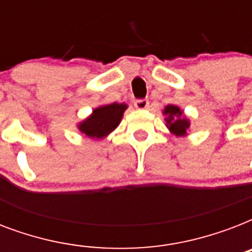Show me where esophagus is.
I'll return each instance as SVG.
<instances>
[{
  "label": "esophagus",
  "instance_id": "1",
  "mask_svg": "<svg viewBox=\"0 0 252 252\" xmlns=\"http://www.w3.org/2000/svg\"><path fill=\"white\" fill-rule=\"evenodd\" d=\"M134 107L137 110H146L149 107V100L148 99H138V100L134 102Z\"/></svg>",
  "mask_w": 252,
  "mask_h": 252
}]
</instances>
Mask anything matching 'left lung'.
I'll return each instance as SVG.
<instances>
[{
    "mask_svg": "<svg viewBox=\"0 0 252 252\" xmlns=\"http://www.w3.org/2000/svg\"><path fill=\"white\" fill-rule=\"evenodd\" d=\"M162 114L165 115V122L167 129L176 137H186L191 126L189 119L184 115L183 110L176 104H168L163 108Z\"/></svg>",
    "mask_w": 252,
    "mask_h": 252,
    "instance_id": "1",
    "label": "left lung"
}]
</instances>
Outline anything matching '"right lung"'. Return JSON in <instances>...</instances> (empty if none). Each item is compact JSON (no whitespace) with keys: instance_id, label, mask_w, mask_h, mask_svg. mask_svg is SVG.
<instances>
[{"instance_id":"right-lung-1","label":"right lung","mask_w":252,"mask_h":252,"mask_svg":"<svg viewBox=\"0 0 252 252\" xmlns=\"http://www.w3.org/2000/svg\"><path fill=\"white\" fill-rule=\"evenodd\" d=\"M126 108L128 104L126 103L98 106L86 119L77 124V128L91 140H102L118 128Z\"/></svg>"}]
</instances>
